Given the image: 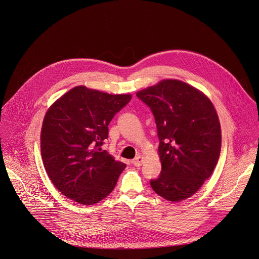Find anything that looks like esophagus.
<instances>
[{
	"label": "esophagus",
	"instance_id": "34e87169",
	"mask_svg": "<svg viewBox=\"0 0 259 259\" xmlns=\"http://www.w3.org/2000/svg\"><path fill=\"white\" fill-rule=\"evenodd\" d=\"M143 163V157L142 156H138L136 157L133 161H132V164L135 166V167H140Z\"/></svg>",
	"mask_w": 259,
	"mask_h": 259
}]
</instances>
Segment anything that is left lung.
Returning a JSON list of instances; mask_svg holds the SVG:
<instances>
[{
	"label": "left lung",
	"instance_id": "8db88e82",
	"mask_svg": "<svg viewBox=\"0 0 259 259\" xmlns=\"http://www.w3.org/2000/svg\"><path fill=\"white\" fill-rule=\"evenodd\" d=\"M152 111L159 138L162 171L152 189L171 201L196 194L213 172L221 154L222 132L210 100L183 81L166 79L137 92Z\"/></svg>",
	"mask_w": 259,
	"mask_h": 259
}]
</instances>
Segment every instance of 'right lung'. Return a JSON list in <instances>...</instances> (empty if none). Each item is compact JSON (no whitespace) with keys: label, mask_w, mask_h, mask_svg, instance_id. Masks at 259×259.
<instances>
[{"label":"right lung","mask_w":259,"mask_h":259,"mask_svg":"<svg viewBox=\"0 0 259 259\" xmlns=\"http://www.w3.org/2000/svg\"><path fill=\"white\" fill-rule=\"evenodd\" d=\"M131 95H111L85 87L70 89L45 116L40 151L45 169L58 191L70 200L93 204L115 188L126 164L101 146L108 125Z\"/></svg>","instance_id":"obj_1"}]
</instances>
